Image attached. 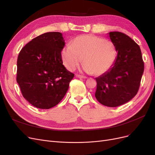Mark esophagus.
I'll return each instance as SVG.
<instances>
[{
  "label": "esophagus",
  "instance_id": "34e87169",
  "mask_svg": "<svg viewBox=\"0 0 155 155\" xmlns=\"http://www.w3.org/2000/svg\"><path fill=\"white\" fill-rule=\"evenodd\" d=\"M76 78H81V79H86V78H87V77H85V76H81V75H78V74H76Z\"/></svg>",
  "mask_w": 155,
  "mask_h": 155
}]
</instances>
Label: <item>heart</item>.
<instances>
[{"label":"heart","mask_w":155,"mask_h":155,"mask_svg":"<svg viewBox=\"0 0 155 155\" xmlns=\"http://www.w3.org/2000/svg\"><path fill=\"white\" fill-rule=\"evenodd\" d=\"M63 64L74 71L83 59V70L88 74L99 76L109 71L117 57L115 45L112 41L92 35H83L75 38L72 46L62 50Z\"/></svg>","instance_id":"heart-1"}]
</instances>
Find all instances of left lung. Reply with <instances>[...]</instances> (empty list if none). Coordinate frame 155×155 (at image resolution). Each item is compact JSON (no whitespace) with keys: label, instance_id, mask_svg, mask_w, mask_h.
I'll list each match as a JSON object with an SVG mask.
<instances>
[{"label":"left lung","instance_id":"left-lung-1","mask_svg":"<svg viewBox=\"0 0 155 155\" xmlns=\"http://www.w3.org/2000/svg\"><path fill=\"white\" fill-rule=\"evenodd\" d=\"M117 51L116 61L109 71L96 78V100L116 107L127 103L137 94L144 70L140 46L123 33H109Z\"/></svg>","mask_w":155,"mask_h":155}]
</instances>
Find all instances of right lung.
Segmentation results:
<instances>
[{
    "label": "right lung",
    "mask_w": 155,
    "mask_h": 155,
    "mask_svg": "<svg viewBox=\"0 0 155 155\" xmlns=\"http://www.w3.org/2000/svg\"><path fill=\"white\" fill-rule=\"evenodd\" d=\"M64 45L61 33L47 32L33 39L18 54L17 82L33 106L49 109L66 94L74 74L63 64Z\"/></svg>",
    "instance_id": "obj_1"
}]
</instances>
